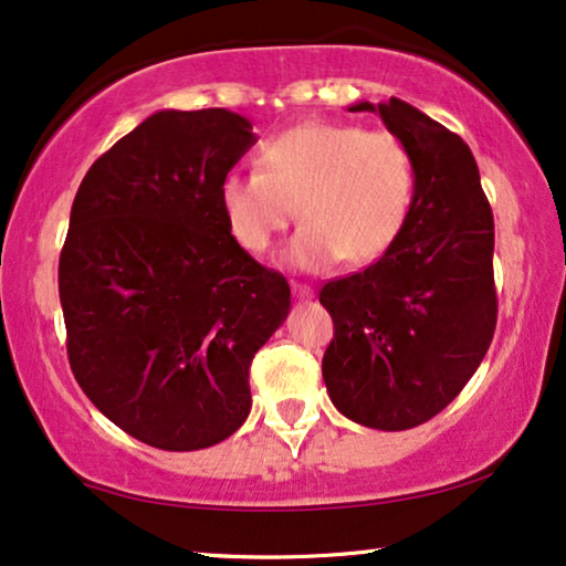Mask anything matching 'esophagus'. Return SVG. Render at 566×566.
Instances as JSON below:
<instances>
[{
    "label": "esophagus",
    "instance_id": "34e87169",
    "mask_svg": "<svg viewBox=\"0 0 566 566\" xmlns=\"http://www.w3.org/2000/svg\"><path fill=\"white\" fill-rule=\"evenodd\" d=\"M291 289H293V296H296V298H312L314 296V291L304 283H291Z\"/></svg>",
    "mask_w": 566,
    "mask_h": 566
}]
</instances>
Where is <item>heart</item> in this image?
<instances>
[{
	"label": "heart",
	"mask_w": 566,
	"mask_h": 566,
	"mask_svg": "<svg viewBox=\"0 0 566 566\" xmlns=\"http://www.w3.org/2000/svg\"><path fill=\"white\" fill-rule=\"evenodd\" d=\"M415 159L399 136L355 123L308 120L268 138L258 172H231L219 185L229 234L250 254H265L304 221L283 265L324 273L350 260L384 258L405 231L415 203Z\"/></svg>",
	"instance_id": "b5f03b06"
}]
</instances>
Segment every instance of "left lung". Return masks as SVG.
<instances>
[{
	"mask_svg": "<svg viewBox=\"0 0 566 566\" xmlns=\"http://www.w3.org/2000/svg\"><path fill=\"white\" fill-rule=\"evenodd\" d=\"M378 113L415 159V203L397 244L319 293L335 322L322 376L347 420L409 430L459 397L497 324L494 221L474 154L405 99L355 103Z\"/></svg>",
	"mask_w": 566,
	"mask_h": 566,
	"instance_id": "left-lung-1",
	"label": "left lung"
}]
</instances>
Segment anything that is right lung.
Masks as SVG:
<instances>
[{
    "mask_svg": "<svg viewBox=\"0 0 566 566\" xmlns=\"http://www.w3.org/2000/svg\"><path fill=\"white\" fill-rule=\"evenodd\" d=\"M258 142L223 107L159 111L76 190L59 260L74 378L128 436L198 451L242 428L291 289L229 234L219 185Z\"/></svg>",
    "mask_w": 566,
    "mask_h": 566,
    "instance_id": "1",
    "label": "right lung"
}]
</instances>
